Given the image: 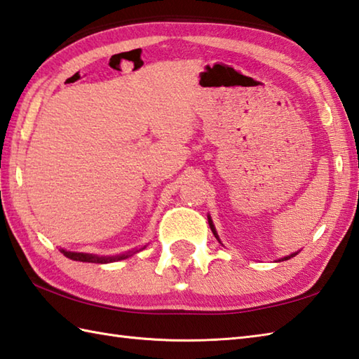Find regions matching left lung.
I'll list each match as a JSON object with an SVG mask.
<instances>
[{
    "label": "left lung",
    "mask_w": 359,
    "mask_h": 359,
    "mask_svg": "<svg viewBox=\"0 0 359 359\" xmlns=\"http://www.w3.org/2000/svg\"><path fill=\"white\" fill-rule=\"evenodd\" d=\"M208 220H209V226H210V229H212V232H214V236L217 237V240L218 241H220V238H218V233H217V231H215V226H214V223H212V220H210V217L208 215ZM297 252H292L291 255H288V257H283V259H280V262L282 260H288V259H291V257H294V255H296Z\"/></svg>",
    "instance_id": "obj_1"
}]
</instances>
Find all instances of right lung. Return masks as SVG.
<instances>
[{"label": "right lung", "instance_id": "right-lung-1", "mask_svg": "<svg viewBox=\"0 0 359 359\" xmlns=\"http://www.w3.org/2000/svg\"><path fill=\"white\" fill-rule=\"evenodd\" d=\"M145 248V246H144ZM141 248V250H144ZM139 250V251H141ZM63 252V255H67L68 259L71 260H77V262H88V263H109V262H118V260H123L130 257V255H133L137 251H130L127 254H122V255H113V257H100V255L96 254H83V252H71V251H65L60 250Z\"/></svg>", "mask_w": 359, "mask_h": 359}]
</instances>
